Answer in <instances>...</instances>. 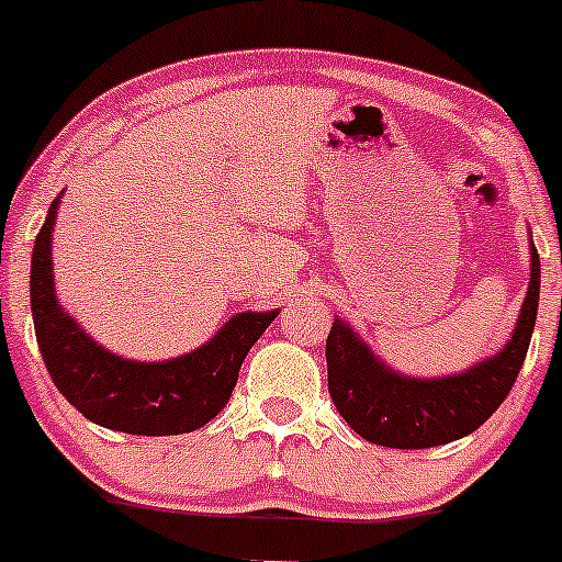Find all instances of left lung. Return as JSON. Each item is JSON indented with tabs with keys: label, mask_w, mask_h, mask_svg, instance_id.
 Listing matches in <instances>:
<instances>
[{
	"label": "left lung",
	"mask_w": 562,
	"mask_h": 562,
	"mask_svg": "<svg viewBox=\"0 0 562 562\" xmlns=\"http://www.w3.org/2000/svg\"><path fill=\"white\" fill-rule=\"evenodd\" d=\"M541 260L530 241V285L506 348L449 378H407L383 364L345 321L326 339L328 394L364 440L389 449H432L475 432L512 391L538 313Z\"/></svg>",
	"instance_id": "obj_1"
}]
</instances>
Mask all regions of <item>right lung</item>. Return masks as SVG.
<instances>
[{
  "instance_id": "right-lung-1",
  "label": "right lung",
  "mask_w": 562,
  "mask_h": 562,
  "mask_svg": "<svg viewBox=\"0 0 562 562\" xmlns=\"http://www.w3.org/2000/svg\"><path fill=\"white\" fill-rule=\"evenodd\" d=\"M59 198L35 239L30 274L32 317L50 381L100 427L130 435L195 432L231 400L241 361L280 310L234 315L206 345L179 359L130 361L100 348L61 310L54 291L50 234Z\"/></svg>"
}]
</instances>
